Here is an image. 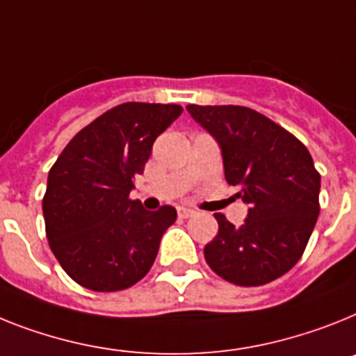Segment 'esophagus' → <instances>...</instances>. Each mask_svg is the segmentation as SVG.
I'll use <instances>...</instances> for the list:
<instances>
[{
  "label": "esophagus",
  "mask_w": 356,
  "mask_h": 356,
  "mask_svg": "<svg viewBox=\"0 0 356 356\" xmlns=\"http://www.w3.org/2000/svg\"><path fill=\"white\" fill-rule=\"evenodd\" d=\"M193 213H195V211H193L192 208H184V206H179L177 208V215L181 219H188V217H192Z\"/></svg>",
  "instance_id": "esophagus-1"
}]
</instances>
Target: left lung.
I'll return each mask as SVG.
<instances>
[{
    "label": "left lung",
    "instance_id": "1",
    "mask_svg": "<svg viewBox=\"0 0 356 356\" xmlns=\"http://www.w3.org/2000/svg\"><path fill=\"white\" fill-rule=\"evenodd\" d=\"M217 139L224 175L250 204L243 226L215 213L219 232L204 246L215 273L237 286H262L302 257L321 211V173L293 134L257 110L235 104H188Z\"/></svg>",
    "mask_w": 356,
    "mask_h": 356
}]
</instances>
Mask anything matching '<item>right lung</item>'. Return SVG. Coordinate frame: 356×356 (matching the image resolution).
<instances>
[{
  "mask_svg": "<svg viewBox=\"0 0 356 356\" xmlns=\"http://www.w3.org/2000/svg\"><path fill=\"white\" fill-rule=\"evenodd\" d=\"M183 108L122 103L77 132L49 172L43 217L50 250L72 280L121 291L145 277L177 211H146L130 199L154 141Z\"/></svg>",
  "mask_w": 356,
  "mask_h": 356,
  "instance_id": "obj_1",
  "label": "right lung"
}]
</instances>
